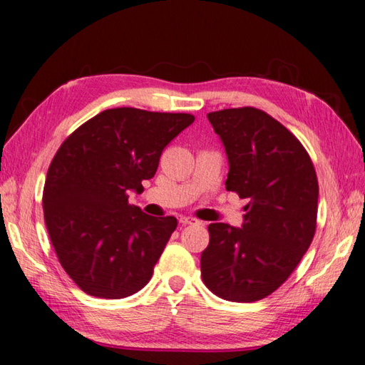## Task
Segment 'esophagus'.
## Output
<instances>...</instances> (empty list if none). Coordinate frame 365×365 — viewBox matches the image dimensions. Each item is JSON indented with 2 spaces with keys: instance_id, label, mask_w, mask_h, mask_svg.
Returning a JSON list of instances; mask_svg holds the SVG:
<instances>
[{
  "instance_id": "esophagus-1",
  "label": "esophagus",
  "mask_w": 365,
  "mask_h": 365,
  "mask_svg": "<svg viewBox=\"0 0 365 365\" xmlns=\"http://www.w3.org/2000/svg\"><path fill=\"white\" fill-rule=\"evenodd\" d=\"M178 221H180V225L182 226H187V225H196L197 223V220L196 218H192V217H180L178 218Z\"/></svg>"
}]
</instances>
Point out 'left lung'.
<instances>
[{
	"instance_id": "8db88e82",
	"label": "left lung",
	"mask_w": 365,
	"mask_h": 365,
	"mask_svg": "<svg viewBox=\"0 0 365 365\" xmlns=\"http://www.w3.org/2000/svg\"><path fill=\"white\" fill-rule=\"evenodd\" d=\"M230 163L226 190L248 199L242 227L210 223L201 275L213 294L255 302L282 287L317 230L318 180L294 134L255 107L210 112Z\"/></svg>"
}]
</instances>
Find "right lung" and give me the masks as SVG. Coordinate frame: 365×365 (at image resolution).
I'll return each instance as SVG.
<instances>
[{
	"mask_svg": "<svg viewBox=\"0 0 365 365\" xmlns=\"http://www.w3.org/2000/svg\"><path fill=\"white\" fill-rule=\"evenodd\" d=\"M192 121L190 113L107 109L53 156L42 195L46 226L63 269L87 294L123 299L150 282L177 218L150 217L128 195L144 191L164 147Z\"/></svg>",
	"mask_w": 365,
	"mask_h": 365,
	"instance_id": "right-lung-1",
	"label": "right lung"
}]
</instances>
